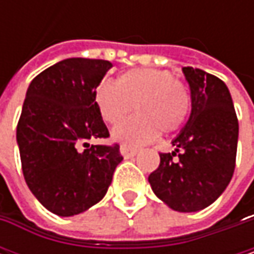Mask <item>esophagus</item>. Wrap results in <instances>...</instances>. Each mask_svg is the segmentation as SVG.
Wrapping results in <instances>:
<instances>
[{"label":"esophagus","mask_w":254,"mask_h":254,"mask_svg":"<svg viewBox=\"0 0 254 254\" xmlns=\"http://www.w3.org/2000/svg\"><path fill=\"white\" fill-rule=\"evenodd\" d=\"M121 154H122L125 159H127V157H133V156L136 154V150L132 148V147H129V145L122 144V145H121Z\"/></svg>","instance_id":"1"}]
</instances>
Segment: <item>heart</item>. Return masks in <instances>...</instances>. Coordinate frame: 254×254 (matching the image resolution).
Segmentation results:
<instances>
[{
    "label": "heart",
    "instance_id": "b5f03b06",
    "mask_svg": "<svg viewBox=\"0 0 254 254\" xmlns=\"http://www.w3.org/2000/svg\"><path fill=\"white\" fill-rule=\"evenodd\" d=\"M101 118L112 125L138 113L113 129V138L129 145L151 141L157 132L177 130L191 109L187 86L168 70L133 69L121 75L116 85L103 83L95 92Z\"/></svg>",
    "mask_w": 254,
    "mask_h": 254
}]
</instances>
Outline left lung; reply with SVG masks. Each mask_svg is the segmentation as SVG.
<instances>
[{
	"label": "left lung",
	"mask_w": 254,
	"mask_h": 254,
	"mask_svg": "<svg viewBox=\"0 0 254 254\" xmlns=\"http://www.w3.org/2000/svg\"><path fill=\"white\" fill-rule=\"evenodd\" d=\"M191 91V115L160 153L148 182L154 194L177 212H198L228 187L235 169L238 121L228 86L201 69L182 67Z\"/></svg>",
	"instance_id": "8db88e82"
}]
</instances>
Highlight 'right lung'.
<instances>
[{
	"label": "right lung",
	"instance_id": "right-lung-1",
	"mask_svg": "<svg viewBox=\"0 0 254 254\" xmlns=\"http://www.w3.org/2000/svg\"><path fill=\"white\" fill-rule=\"evenodd\" d=\"M112 63L66 59L35 77L17 124V145L26 184L38 201L59 216H73L107 192L119 145H91L107 138L95 101L97 86Z\"/></svg>",
	"mask_w": 254,
	"mask_h": 254
}]
</instances>
